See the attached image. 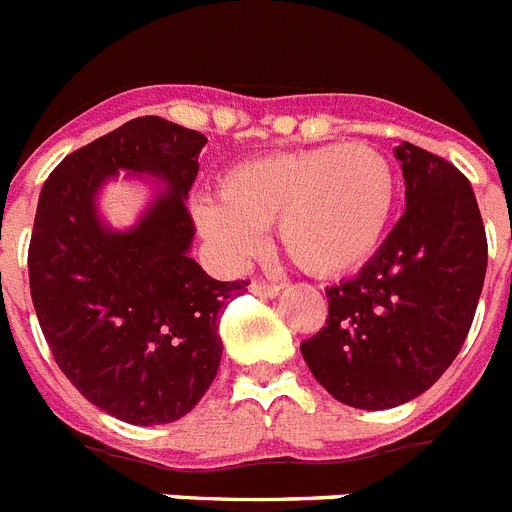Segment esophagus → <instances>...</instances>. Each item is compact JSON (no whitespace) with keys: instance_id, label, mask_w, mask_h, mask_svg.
Returning a JSON list of instances; mask_svg holds the SVG:
<instances>
[{"instance_id":"34e87169","label":"esophagus","mask_w":512,"mask_h":512,"mask_svg":"<svg viewBox=\"0 0 512 512\" xmlns=\"http://www.w3.org/2000/svg\"><path fill=\"white\" fill-rule=\"evenodd\" d=\"M251 293L264 295V298H274V295L280 293V285H272V282H264V280H253Z\"/></svg>"}]
</instances>
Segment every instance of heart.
Here are the masks:
<instances>
[{"label":"heart","mask_w":512,"mask_h":512,"mask_svg":"<svg viewBox=\"0 0 512 512\" xmlns=\"http://www.w3.org/2000/svg\"><path fill=\"white\" fill-rule=\"evenodd\" d=\"M395 209V170L369 143L316 146L232 167L219 198L193 201V222L219 261L261 248L266 227L298 269L337 277L369 259Z\"/></svg>","instance_id":"heart-1"}]
</instances>
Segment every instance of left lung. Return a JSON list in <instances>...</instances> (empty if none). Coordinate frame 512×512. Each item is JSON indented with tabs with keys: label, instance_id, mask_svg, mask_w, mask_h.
Wrapping results in <instances>:
<instances>
[{
	"label": "left lung",
	"instance_id": "8db88e82",
	"mask_svg": "<svg viewBox=\"0 0 512 512\" xmlns=\"http://www.w3.org/2000/svg\"><path fill=\"white\" fill-rule=\"evenodd\" d=\"M395 156L403 217L353 280L327 287V327L301 342L316 382L363 411L408 403L445 374L487 274V232L468 177L408 141Z\"/></svg>",
	"mask_w": 512,
	"mask_h": 512
}]
</instances>
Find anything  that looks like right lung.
Here are the masks:
<instances>
[{
    "label": "right lung",
    "instance_id": "add662e5",
    "mask_svg": "<svg viewBox=\"0 0 512 512\" xmlns=\"http://www.w3.org/2000/svg\"><path fill=\"white\" fill-rule=\"evenodd\" d=\"M206 135L135 117L73 151L41 188L28 248L38 324L75 390L135 426L196 408L222 361L219 314L248 282H219L190 259L185 206ZM120 169L165 188L130 231L100 222L95 196Z\"/></svg>",
    "mask_w": 512,
    "mask_h": 512
}]
</instances>
